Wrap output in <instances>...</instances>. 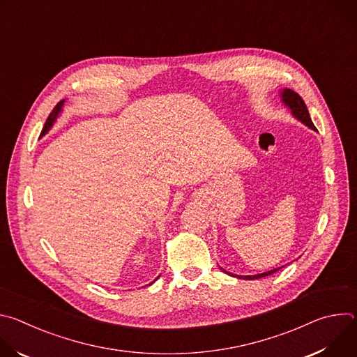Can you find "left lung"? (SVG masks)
<instances>
[{
    "label": "left lung",
    "instance_id": "left-lung-1",
    "mask_svg": "<svg viewBox=\"0 0 357 357\" xmlns=\"http://www.w3.org/2000/svg\"><path fill=\"white\" fill-rule=\"evenodd\" d=\"M281 101L291 110L292 116H294L296 120H299L301 123H303L307 127H310V128H312V130L317 131V128H315V126H314V123H312V120H311V117H310L307 105L303 103L302 97H301L298 93H295V91L291 90V89H284V90L281 91ZM280 268H282V267H280ZM280 268H274V270H271V271L261 273V274H256V275H234V274H231V273H227V271L223 270V268H222V270H223L226 274L233 275V277H237V278H243V280H257V278H263V277L271 275V274L277 273Z\"/></svg>",
    "mask_w": 357,
    "mask_h": 357
}]
</instances>
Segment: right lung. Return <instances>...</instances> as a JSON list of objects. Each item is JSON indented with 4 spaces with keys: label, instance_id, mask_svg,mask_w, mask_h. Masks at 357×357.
I'll list each match as a JSON object with an SVG mask.
<instances>
[{
    "label": "right lung",
    "instance_id": "obj_1",
    "mask_svg": "<svg viewBox=\"0 0 357 357\" xmlns=\"http://www.w3.org/2000/svg\"><path fill=\"white\" fill-rule=\"evenodd\" d=\"M63 103H65V100H62V101H59V103L55 106V109L52 110V113L49 114V117H47V120H46V123H45V126H43V130H42V132H40V137L42 135H45L50 128H52V126H54V123L56 121V119H58V116L61 114V112H62V107H63ZM155 281V280H154ZM152 284V282H151Z\"/></svg>",
    "mask_w": 357,
    "mask_h": 357
}]
</instances>
